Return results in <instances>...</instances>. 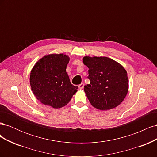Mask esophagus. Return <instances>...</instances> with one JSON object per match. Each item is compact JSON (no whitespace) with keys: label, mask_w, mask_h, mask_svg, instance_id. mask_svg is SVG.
<instances>
[{"label":"esophagus","mask_w":157,"mask_h":157,"mask_svg":"<svg viewBox=\"0 0 157 157\" xmlns=\"http://www.w3.org/2000/svg\"><path fill=\"white\" fill-rule=\"evenodd\" d=\"M84 86V84H83V83H81V84L78 85V88L80 89H83Z\"/></svg>","instance_id":"esophagus-1"}]
</instances>
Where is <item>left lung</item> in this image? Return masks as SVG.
Returning <instances> with one entry per match:
<instances>
[{
  "instance_id": "1",
  "label": "left lung",
  "mask_w": 157,
  "mask_h": 157,
  "mask_svg": "<svg viewBox=\"0 0 157 157\" xmlns=\"http://www.w3.org/2000/svg\"><path fill=\"white\" fill-rule=\"evenodd\" d=\"M83 63L89 69L90 83L84 86V90L91 105L104 111L120 105L128 90L125 69L107 57L85 56Z\"/></svg>"
}]
</instances>
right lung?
<instances>
[{"label":"right lung","mask_w":157,"mask_h":157,"mask_svg":"<svg viewBox=\"0 0 157 157\" xmlns=\"http://www.w3.org/2000/svg\"><path fill=\"white\" fill-rule=\"evenodd\" d=\"M69 61L63 54H49L39 59L30 74L31 90L37 99L59 109L66 105L78 87L71 83L66 68Z\"/></svg>","instance_id":"right-lung-1"}]
</instances>
